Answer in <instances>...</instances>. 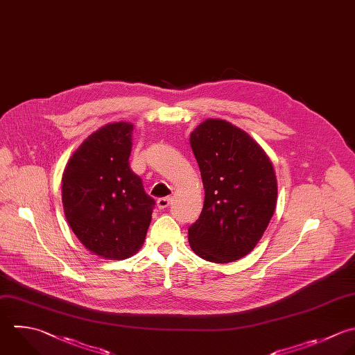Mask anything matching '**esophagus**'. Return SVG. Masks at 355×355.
<instances>
[{
	"instance_id": "esophagus-1",
	"label": "esophagus",
	"mask_w": 355,
	"mask_h": 355,
	"mask_svg": "<svg viewBox=\"0 0 355 355\" xmlns=\"http://www.w3.org/2000/svg\"><path fill=\"white\" fill-rule=\"evenodd\" d=\"M171 201H172V197H161L157 200V205L159 209H164L171 204Z\"/></svg>"
}]
</instances>
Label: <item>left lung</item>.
<instances>
[{
	"label": "left lung",
	"mask_w": 355,
	"mask_h": 355,
	"mask_svg": "<svg viewBox=\"0 0 355 355\" xmlns=\"http://www.w3.org/2000/svg\"><path fill=\"white\" fill-rule=\"evenodd\" d=\"M205 198L189 227V243L202 259L226 263L247 255L275 212L277 183L270 159L244 130L207 119L190 135Z\"/></svg>",
	"instance_id": "left-lung-1"
}]
</instances>
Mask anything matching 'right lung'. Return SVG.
Listing matches in <instances>:
<instances>
[{"mask_svg": "<svg viewBox=\"0 0 355 355\" xmlns=\"http://www.w3.org/2000/svg\"><path fill=\"white\" fill-rule=\"evenodd\" d=\"M133 125L115 122L89 136L62 176V204L80 243L107 259H125L144 243L154 198L132 172Z\"/></svg>", "mask_w": 355, "mask_h": 355, "instance_id": "right-lung-1", "label": "right lung"}]
</instances>
